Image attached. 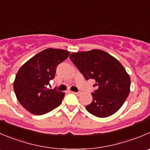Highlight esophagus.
I'll return each mask as SVG.
<instances>
[{
  "instance_id": "esophagus-1",
  "label": "esophagus",
  "mask_w": 150,
  "mask_h": 150,
  "mask_svg": "<svg viewBox=\"0 0 150 150\" xmlns=\"http://www.w3.org/2000/svg\"><path fill=\"white\" fill-rule=\"evenodd\" d=\"M73 93V94H75V95H77V96H80L81 94V92H72Z\"/></svg>"
}]
</instances>
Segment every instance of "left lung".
I'll return each mask as SVG.
<instances>
[{"label": "left lung", "instance_id": "1", "mask_svg": "<svg viewBox=\"0 0 150 150\" xmlns=\"http://www.w3.org/2000/svg\"><path fill=\"white\" fill-rule=\"evenodd\" d=\"M71 59L86 80L94 79L97 89L86 109L100 118L113 115L122 106L130 93V78L122 64L101 50L72 53Z\"/></svg>", "mask_w": 150, "mask_h": 150}]
</instances>
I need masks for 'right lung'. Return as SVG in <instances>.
I'll return each mask as SVG.
<instances>
[{"label":"right lung","mask_w":150,"mask_h":150,"mask_svg":"<svg viewBox=\"0 0 150 150\" xmlns=\"http://www.w3.org/2000/svg\"><path fill=\"white\" fill-rule=\"evenodd\" d=\"M69 53L62 49H45L20 68L13 86L17 99L25 110L42 115L60 105L65 94L55 88L49 89L47 86L55 78L58 65Z\"/></svg>","instance_id":"1"}]
</instances>
